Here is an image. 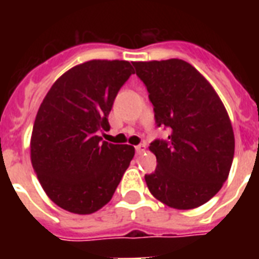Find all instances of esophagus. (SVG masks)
Instances as JSON below:
<instances>
[{
  "instance_id": "34e87169",
  "label": "esophagus",
  "mask_w": 259,
  "mask_h": 259,
  "mask_svg": "<svg viewBox=\"0 0 259 259\" xmlns=\"http://www.w3.org/2000/svg\"><path fill=\"white\" fill-rule=\"evenodd\" d=\"M144 150H145V145L144 144H140V145L136 146V153L137 154H141Z\"/></svg>"
}]
</instances>
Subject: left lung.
<instances>
[{
    "label": "left lung",
    "mask_w": 259,
    "mask_h": 259,
    "mask_svg": "<svg viewBox=\"0 0 259 259\" xmlns=\"http://www.w3.org/2000/svg\"><path fill=\"white\" fill-rule=\"evenodd\" d=\"M153 105L154 121L168 132L149 149L157 166L145 181L150 193L177 209L196 208L215 196L233 164L229 114L196 68L180 59L133 63Z\"/></svg>",
    "instance_id": "left-lung-1"
}]
</instances>
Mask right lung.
Returning a JSON list of instances; mask_svg holds the SVG:
<instances>
[{
    "mask_svg": "<svg viewBox=\"0 0 259 259\" xmlns=\"http://www.w3.org/2000/svg\"><path fill=\"white\" fill-rule=\"evenodd\" d=\"M134 74L125 60H90L63 74L40 105L30 160L42 189L70 212L93 213L109 203L134 148L102 141L118 91Z\"/></svg>",
    "mask_w": 259,
    "mask_h": 259,
    "instance_id": "obj_1",
    "label": "right lung"
}]
</instances>
